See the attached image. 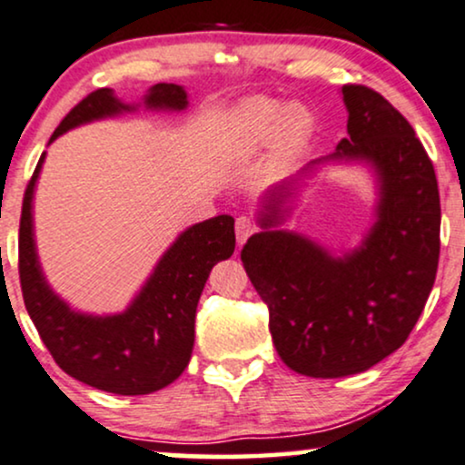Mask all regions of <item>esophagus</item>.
Returning <instances> with one entry per match:
<instances>
[{"instance_id": "esophagus-1", "label": "esophagus", "mask_w": 465, "mask_h": 465, "mask_svg": "<svg viewBox=\"0 0 465 465\" xmlns=\"http://www.w3.org/2000/svg\"><path fill=\"white\" fill-rule=\"evenodd\" d=\"M254 231H256V223H254V220H252V217H248V215L237 217V222H234V232H237L239 248H242V245L248 242L252 234H254Z\"/></svg>"}]
</instances>
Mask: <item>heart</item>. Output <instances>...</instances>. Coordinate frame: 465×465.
Instances as JSON below:
<instances>
[{"label":"heart","instance_id":"obj_1","mask_svg":"<svg viewBox=\"0 0 465 465\" xmlns=\"http://www.w3.org/2000/svg\"><path fill=\"white\" fill-rule=\"evenodd\" d=\"M314 118L302 103H280L267 96L245 101L234 112L231 135L239 146L259 148L278 142L284 148H300L312 135Z\"/></svg>","mask_w":465,"mask_h":465}]
</instances>
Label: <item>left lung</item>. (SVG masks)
<instances>
[{"label":"left lung","mask_w":465,"mask_h":465,"mask_svg":"<svg viewBox=\"0 0 465 465\" xmlns=\"http://www.w3.org/2000/svg\"><path fill=\"white\" fill-rule=\"evenodd\" d=\"M341 93L349 135L330 157L269 189L256 217L262 231L242 250L282 362L323 380L371 369L408 341L435 282L442 217L433 163L408 120L366 85ZM330 161L369 164L378 185L376 223L341 257L277 228L296 181Z\"/></svg>","instance_id":"left-lung-1"}]
</instances>
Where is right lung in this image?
Here are the masks:
<instances>
[{
    "label": "right lung",
    "mask_w": 465,
    "mask_h": 465,
    "mask_svg": "<svg viewBox=\"0 0 465 465\" xmlns=\"http://www.w3.org/2000/svg\"><path fill=\"white\" fill-rule=\"evenodd\" d=\"M144 105L148 110L183 112L189 101L183 85L154 84ZM134 110L135 105L120 101L112 88L94 90L66 114L49 144L79 124ZM45 154H40L23 196L19 226V278L30 319L57 366L74 380L124 397L162 391L185 371L192 358L198 300L211 269L232 256L234 220L217 215L183 231L127 311H73L49 286L34 242V189Z\"/></svg>",
    "instance_id": "obj_1"
}]
</instances>
